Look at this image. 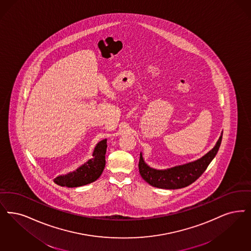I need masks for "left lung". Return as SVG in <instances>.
<instances>
[{
  "mask_svg": "<svg viewBox=\"0 0 251 251\" xmlns=\"http://www.w3.org/2000/svg\"><path fill=\"white\" fill-rule=\"evenodd\" d=\"M222 134L216 146L207 154L201 157L197 161L190 163L176 166L167 170H156L152 169L146 164L140 154L139 160V172L144 180L147 181L150 185L166 190H176L185 188L194 181L197 180L203 172L206 170L209 163L217 155L221 147Z\"/></svg>",
  "mask_w": 251,
  "mask_h": 251,
  "instance_id": "obj_1",
  "label": "left lung"
}]
</instances>
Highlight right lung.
<instances>
[{
  "instance_id": "obj_1",
  "label": "right lung",
  "mask_w": 251,
  "mask_h": 251,
  "mask_svg": "<svg viewBox=\"0 0 251 251\" xmlns=\"http://www.w3.org/2000/svg\"><path fill=\"white\" fill-rule=\"evenodd\" d=\"M106 148V139L100 141L94 149L92 159L84 163L76 170L65 176L56 177L54 182L62 187L75 188L97 180L105 166Z\"/></svg>"
}]
</instances>
